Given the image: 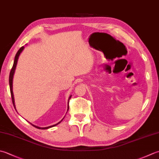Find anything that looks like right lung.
I'll return each mask as SVG.
<instances>
[{
    "label": "right lung",
    "mask_w": 159,
    "mask_h": 159,
    "mask_svg": "<svg viewBox=\"0 0 159 159\" xmlns=\"http://www.w3.org/2000/svg\"><path fill=\"white\" fill-rule=\"evenodd\" d=\"M24 49V47H21V48L19 49V50H18L16 53V54L15 56V58H14V64H13V66H12V68L11 70L10 71V74H9V88H10V92H11V100H12V102H13V105H14V108L16 109V107H15V103H14V94H13V90H12V84H13V77H14V71H15V70H16V65H17V62H18V57H19V55L20 54V53L22 52V51ZM70 96L69 97V100L71 98ZM68 105H69V101H68ZM68 110H69V105H68V107H67ZM67 110V111H68ZM63 120V119H62L60 122H58V123L55 124V125H52V126H49V127H38V126H36V125H32V124H31V125H32L34 127H35L36 128H38V129H49V127H52L54 126H56L58 124L60 123L62 120Z\"/></svg>",
    "instance_id": "add662e5"
}]
</instances>
